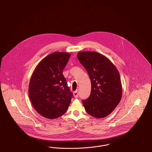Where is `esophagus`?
Listing matches in <instances>:
<instances>
[{"label": "esophagus", "mask_w": 152, "mask_h": 152, "mask_svg": "<svg viewBox=\"0 0 152 152\" xmlns=\"http://www.w3.org/2000/svg\"><path fill=\"white\" fill-rule=\"evenodd\" d=\"M73 96L75 97V98H77L78 96H79V93H78V91H76L73 92Z\"/></svg>", "instance_id": "obj_1"}]
</instances>
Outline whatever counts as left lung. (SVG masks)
<instances>
[{"label": "left lung", "mask_w": 152, "mask_h": 152, "mask_svg": "<svg viewBox=\"0 0 152 152\" xmlns=\"http://www.w3.org/2000/svg\"><path fill=\"white\" fill-rule=\"evenodd\" d=\"M77 58L91 81V92L83 104L87 113L101 118L109 115L121 101L123 89L120 73L104 55L94 51L79 52Z\"/></svg>", "instance_id": "obj_1"}]
</instances>
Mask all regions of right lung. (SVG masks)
<instances>
[{
	"instance_id": "obj_1",
	"label": "right lung",
	"mask_w": 152,
	"mask_h": 152,
	"mask_svg": "<svg viewBox=\"0 0 152 152\" xmlns=\"http://www.w3.org/2000/svg\"><path fill=\"white\" fill-rule=\"evenodd\" d=\"M71 54L55 52L37 65L29 81V99L36 111L48 119H55L66 112L73 96L63 71Z\"/></svg>"
}]
</instances>
